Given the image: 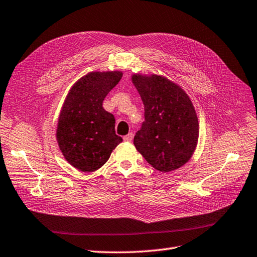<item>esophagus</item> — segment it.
Listing matches in <instances>:
<instances>
[{
	"instance_id": "obj_1",
	"label": "esophagus",
	"mask_w": 257,
	"mask_h": 257,
	"mask_svg": "<svg viewBox=\"0 0 257 257\" xmlns=\"http://www.w3.org/2000/svg\"><path fill=\"white\" fill-rule=\"evenodd\" d=\"M133 139H134V134L133 133H130L127 136L123 137V140L126 142H131V141H133Z\"/></svg>"
}]
</instances>
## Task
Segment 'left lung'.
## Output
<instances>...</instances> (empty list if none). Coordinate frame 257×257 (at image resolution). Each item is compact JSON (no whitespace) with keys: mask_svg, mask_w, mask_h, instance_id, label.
Instances as JSON below:
<instances>
[{"mask_svg":"<svg viewBox=\"0 0 257 257\" xmlns=\"http://www.w3.org/2000/svg\"><path fill=\"white\" fill-rule=\"evenodd\" d=\"M144 105L142 128L136 149L151 166L169 173L191 159L199 140V119L187 92L162 75L131 76Z\"/></svg>","mask_w":257,"mask_h":257,"instance_id":"1","label":"left lung"}]
</instances>
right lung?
<instances>
[{"mask_svg": "<svg viewBox=\"0 0 257 257\" xmlns=\"http://www.w3.org/2000/svg\"><path fill=\"white\" fill-rule=\"evenodd\" d=\"M120 70L90 71L70 88L57 119L56 140L65 160L83 173L95 172L122 139L115 134V117L103 108Z\"/></svg>", "mask_w": 257, "mask_h": 257, "instance_id": "add662e5", "label": "right lung"}]
</instances>
